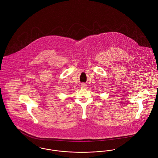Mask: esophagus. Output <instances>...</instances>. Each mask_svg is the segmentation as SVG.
<instances>
[{"label":"esophagus","mask_w":158,"mask_h":158,"mask_svg":"<svg viewBox=\"0 0 158 158\" xmlns=\"http://www.w3.org/2000/svg\"><path fill=\"white\" fill-rule=\"evenodd\" d=\"M81 88H82V89H86V88H87V85H86V84H85V83H82L81 85Z\"/></svg>","instance_id":"34e87169"}]
</instances>
